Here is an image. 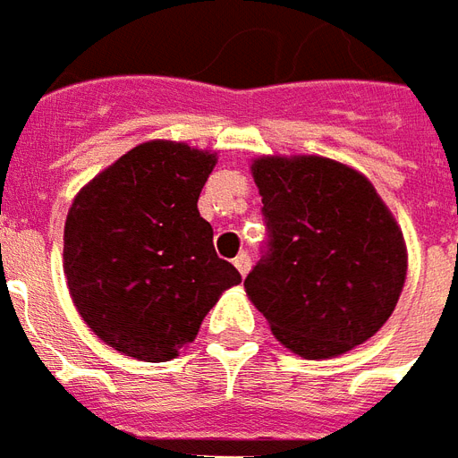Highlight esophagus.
<instances>
[{"instance_id":"esophagus-1","label":"esophagus","mask_w":458,"mask_h":458,"mask_svg":"<svg viewBox=\"0 0 458 458\" xmlns=\"http://www.w3.org/2000/svg\"><path fill=\"white\" fill-rule=\"evenodd\" d=\"M233 266H236V270H239V273H242L243 277H246V273H249V270H250L249 253H242V256H239V258H233Z\"/></svg>"}]
</instances>
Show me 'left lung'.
Returning <instances> with one entry per match:
<instances>
[{
    "mask_svg": "<svg viewBox=\"0 0 458 458\" xmlns=\"http://www.w3.org/2000/svg\"><path fill=\"white\" fill-rule=\"evenodd\" d=\"M267 242L243 287L275 338L321 360L372 338L396 309L405 243L355 168L323 157L253 161Z\"/></svg>",
    "mask_w": 458,
    "mask_h": 458,
    "instance_id": "1",
    "label": "left lung"
}]
</instances>
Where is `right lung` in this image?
<instances>
[{"label": "right lung", "instance_id": "obj_1", "mask_svg": "<svg viewBox=\"0 0 458 458\" xmlns=\"http://www.w3.org/2000/svg\"><path fill=\"white\" fill-rule=\"evenodd\" d=\"M215 164V154L188 144L144 142L72 202L67 287L86 326L123 355L174 360L219 294L242 282L198 212Z\"/></svg>", "mask_w": 458, "mask_h": 458}]
</instances>
